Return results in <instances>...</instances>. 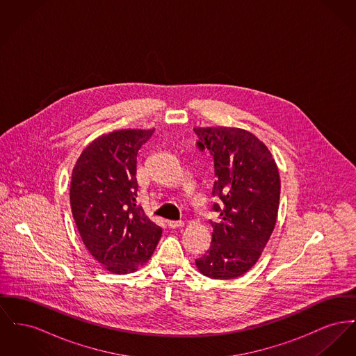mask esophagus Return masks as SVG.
Masks as SVG:
<instances>
[{"label":"esophagus","mask_w":356,"mask_h":356,"mask_svg":"<svg viewBox=\"0 0 356 356\" xmlns=\"http://www.w3.org/2000/svg\"><path fill=\"white\" fill-rule=\"evenodd\" d=\"M168 226H169L170 229H177V227L184 226V222H181V220H179V222H176V220H169V222H168Z\"/></svg>","instance_id":"34e87169"}]
</instances>
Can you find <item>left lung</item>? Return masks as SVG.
I'll list each match as a JSON object with an SVG mask.
<instances>
[{"label":"left lung","instance_id":"left-lung-1","mask_svg":"<svg viewBox=\"0 0 356 356\" xmlns=\"http://www.w3.org/2000/svg\"><path fill=\"white\" fill-rule=\"evenodd\" d=\"M199 149L213 156L212 239L195 261L197 270L213 280L243 275L259 259L272 235L280 204L281 180L270 150L252 133L239 127H196Z\"/></svg>","mask_w":356,"mask_h":356}]
</instances>
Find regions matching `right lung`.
Segmentation results:
<instances>
[{"mask_svg": "<svg viewBox=\"0 0 356 356\" xmlns=\"http://www.w3.org/2000/svg\"><path fill=\"white\" fill-rule=\"evenodd\" d=\"M154 129L106 133L84 147L72 169L70 202L86 249L106 270L136 272L163 230L137 206V154Z\"/></svg>", "mask_w": 356, "mask_h": 356, "instance_id": "right-lung-1", "label": "right lung"}]
</instances>
